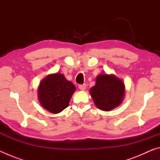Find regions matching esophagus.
I'll use <instances>...</instances> for the list:
<instances>
[{"label": "esophagus", "mask_w": 160, "mask_h": 160, "mask_svg": "<svg viewBox=\"0 0 160 160\" xmlns=\"http://www.w3.org/2000/svg\"><path fill=\"white\" fill-rule=\"evenodd\" d=\"M78 88H79L80 90H85L86 88V85L85 84H83V85H80Z\"/></svg>", "instance_id": "esophagus-1"}]
</instances>
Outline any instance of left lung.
Here are the masks:
<instances>
[{"label":"left lung","instance_id":"left-lung-1","mask_svg":"<svg viewBox=\"0 0 160 160\" xmlns=\"http://www.w3.org/2000/svg\"><path fill=\"white\" fill-rule=\"evenodd\" d=\"M90 95L97 108L109 112L123 102L125 86L122 80L114 75L100 74L95 85L90 89Z\"/></svg>","mask_w":160,"mask_h":160}]
</instances>
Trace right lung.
<instances>
[{"mask_svg": "<svg viewBox=\"0 0 160 160\" xmlns=\"http://www.w3.org/2000/svg\"><path fill=\"white\" fill-rule=\"evenodd\" d=\"M75 87L63 74L48 75L38 88V99L42 106L48 112L58 113L68 107Z\"/></svg>", "mask_w": 160, "mask_h": 160, "instance_id": "obj_1", "label": "right lung"}]
</instances>
